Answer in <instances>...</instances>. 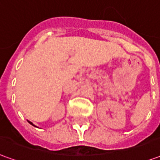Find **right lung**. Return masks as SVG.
Wrapping results in <instances>:
<instances>
[{"label": "right lung", "instance_id": "right-lung-1", "mask_svg": "<svg viewBox=\"0 0 160 160\" xmlns=\"http://www.w3.org/2000/svg\"><path fill=\"white\" fill-rule=\"evenodd\" d=\"M28 122H29L30 124H32V126H34V127H36V126H35V125H34V124H33L32 122H30V121H28Z\"/></svg>", "mask_w": 160, "mask_h": 160}]
</instances>
